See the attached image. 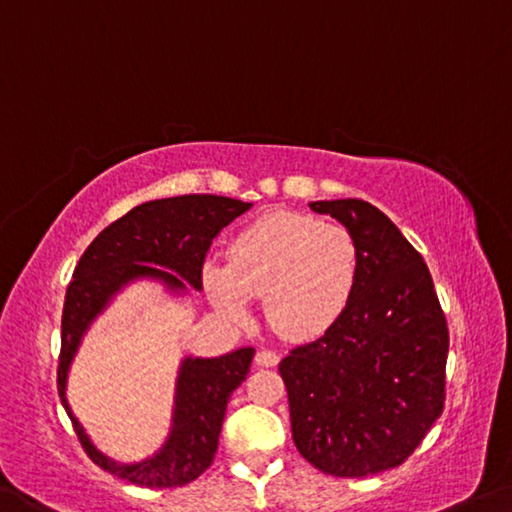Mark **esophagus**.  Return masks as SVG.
Wrapping results in <instances>:
<instances>
[{"label":"esophagus","instance_id":"34e87169","mask_svg":"<svg viewBox=\"0 0 512 512\" xmlns=\"http://www.w3.org/2000/svg\"><path fill=\"white\" fill-rule=\"evenodd\" d=\"M278 362H280V355L275 351H269V348H262V351H257L255 355L257 367H275Z\"/></svg>","mask_w":512,"mask_h":512}]
</instances>
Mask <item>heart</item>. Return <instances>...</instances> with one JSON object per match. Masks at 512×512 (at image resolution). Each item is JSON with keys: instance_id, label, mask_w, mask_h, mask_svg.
Masks as SVG:
<instances>
[{"instance_id": "obj_1", "label": "heart", "mask_w": 512, "mask_h": 512, "mask_svg": "<svg viewBox=\"0 0 512 512\" xmlns=\"http://www.w3.org/2000/svg\"><path fill=\"white\" fill-rule=\"evenodd\" d=\"M362 248L342 223L300 212H269L234 234L225 264L205 266L209 298L243 319L262 296L266 321L287 339H314L342 319L358 289Z\"/></svg>"}]
</instances>
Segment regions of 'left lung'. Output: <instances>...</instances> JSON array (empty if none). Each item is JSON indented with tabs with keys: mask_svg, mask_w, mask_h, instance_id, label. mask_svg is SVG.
Instances as JSON below:
<instances>
[{
	"mask_svg": "<svg viewBox=\"0 0 512 512\" xmlns=\"http://www.w3.org/2000/svg\"><path fill=\"white\" fill-rule=\"evenodd\" d=\"M360 241L362 273L335 326L280 362L294 444L323 474L399 467L440 419L449 328L431 271L399 227L364 200L310 202Z\"/></svg>",
	"mask_w": 512,
	"mask_h": 512,
	"instance_id": "1",
	"label": "left lung"
}]
</instances>
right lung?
I'll use <instances>...</instances> for the list:
<instances>
[{
  "instance_id": "right-lung-1",
  "label": "right lung",
  "mask_w": 512,
  "mask_h": 512,
  "mask_svg": "<svg viewBox=\"0 0 512 512\" xmlns=\"http://www.w3.org/2000/svg\"><path fill=\"white\" fill-rule=\"evenodd\" d=\"M250 207V202L207 193L150 200L104 227L81 255L63 303L56 387L79 444L104 472L141 488H180L212 465L227 401L246 380L255 348H239L221 358H186L177 376L168 440L152 458L134 465L109 460L91 444L68 405L66 378L86 328L113 294L136 278L159 280L170 291H186V282L202 289L209 246Z\"/></svg>"
}]
</instances>
